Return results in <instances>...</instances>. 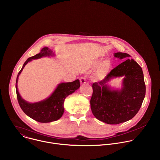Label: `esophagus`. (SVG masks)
<instances>
[{
	"instance_id": "esophagus-1",
	"label": "esophagus",
	"mask_w": 160,
	"mask_h": 160,
	"mask_svg": "<svg viewBox=\"0 0 160 160\" xmlns=\"http://www.w3.org/2000/svg\"><path fill=\"white\" fill-rule=\"evenodd\" d=\"M80 83L82 85H84L86 83V80H85V78H83V77H82L80 78Z\"/></svg>"
}]
</instances>
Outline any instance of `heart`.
<instances>
[{
	"label": "heart",
	"instance_id": "obj_1",
	"mask_svg": "<svg viewBox=\"0 0 160 160\" xmlns=\"http://www.w3.org/2000/svg\"><path fill=\"white\" fill-rule=\"evenodd\" d=\"M102 60L98 59L94 61L92 64V67L96 68L97 67L101 62ZM111 67V62L109 59H106L97 68L94 75L93 78L96 80H103L108 74Z\"/></svg>",
	"mask_w": 160,
	"mask_h": 160
}]
</instances>
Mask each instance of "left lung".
I'll list each match as a JSON object with an SVG mask.
<instances>
[{"instance_id":"8db88e82","label":"left lung","mask_w":160,"mask_h":160,"mask_svg":"<svg viewBox=\"0 0 160 160\" xmlns=\"http://www.w3.org/2000/svg\"><path fill=\"white\" fill-rule=\"evenodd\" d=\"M115 57L127 59L99 82L92 84L90 108L99 120L110 125L125 122L133 118L140 109L146 95V85L141 67L127 53L117 52ZM128 59L127 60V59ZM124 76L123 87L111 90L107 82L113 78Z\"/></svg>"}]
</instances>
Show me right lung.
Masks as SVG:
<instances>
[{
	"label": "right lung",
	"mask_w": 160,
	"mask_h": 160,
	"mask_svg": "<svg viewBox=\"0 0 160 160\" xmlns=\"http://www.w3.org/2000/svg\"><path fill=\"white\" fill-rule=\"evenodd\" d=\"M53 55L54 53L51 49L43 48L39 54L28 58L18 73L16 82L17 99L21 109L27 116L40 123H49L59 120L64 112V101L66 98L73 93L80 85L78 79L72 82L61 83L58 85L49 98L38 102L30 103L21 98L18 90L17 83L18 77L25 65L32 59Z\"/></svg>",
	"instance_id": "add662e5"
}]
</instances>
